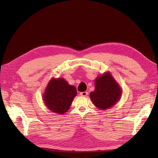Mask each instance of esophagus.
Returning <instances> with one entry per match:
<instances>
[{
  "instance_id": "esophagus-1",
  "label": "esophagus",
  "mask_w": 158,
  "mask_h": 158,
  "mask_svg": "<svg viewBox=\"0 0 158 158\" xmlns=\"http://www.w3.org/2000/svg\"><path fill=\"white\" fill-rule=\"evenodd\" d=\"M80 95L81 96H84V97H85L86 95H88V92H81L80 94Z\"/></svg>"
}]
</instances>
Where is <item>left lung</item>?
<instances>
[{"mask_svg": "<svg viewBox=\"0 0 158 158\" xmlns=\"http://www.w3.org/2000/svg\"><path fill=\"white\" fill-rule=\"evenodd\" d=\"M123 89L109 72L98 76L95 80V90L89 97L95 107L106 110L114 106L120 100Z\"/></svg>", "mask_w": 158, "mask_h": 158, "instance_id": "obj_1", "label": "left lung"}]
</instances>
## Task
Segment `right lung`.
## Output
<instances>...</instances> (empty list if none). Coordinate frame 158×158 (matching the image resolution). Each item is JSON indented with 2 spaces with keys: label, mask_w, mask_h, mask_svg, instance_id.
<instances>
[{
  "label": "right lung",
  "mask_w": 158,
  "mask_h": 158,
  "mask_svg": "<svg viewBox=\"0 0 158 158\" xmlns=\"http://www.w3.org/2000/svg\"><path fill=\"white\" fill-rule=\"evenodd\" d=\"M77 95L74 85H71L63 78H52L43 95V100L50 111L63 114L70 109Z\"/></svg>",
  "instance_id": "obj_1"
}]
</instances>
